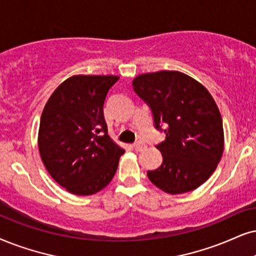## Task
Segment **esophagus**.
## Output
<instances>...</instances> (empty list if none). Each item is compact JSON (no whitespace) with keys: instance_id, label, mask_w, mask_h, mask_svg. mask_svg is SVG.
I'll list each match as a JSON object with an SVG mask.
<instances>
[{"instance_id":"34e87169","label":"esophagus","mask_w":256,"mask_h":256,"mask_svg":"<svg viewBox=\"0 0 256 256\" xmlns=\"http://www.w3.org/2000/svg\"><path fill=\"white\" fill-rule=\"evenodd\" d=\"M144 148H145V145L143 143H140V142H138V143L134 144V148L136 151H142Z\"/></svg>"}]
</instances>
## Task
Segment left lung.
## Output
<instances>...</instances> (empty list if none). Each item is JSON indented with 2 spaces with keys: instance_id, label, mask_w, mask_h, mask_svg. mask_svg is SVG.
<instances>
[{
  "instance_id": "left-lung-1",
  "label": "left lung",
  "mask_w": 256,
  "mask_h": 256,
  "mask_svg": "<svg viewBox=\"0 0 256 256\" xmlns=\"http://www.w3.org/2000/svg\"><path fill=\"white\" fill-rule=\"evenodd\" d=\"M134 92L150 106L154 126H166L157 148L163 163L148 177L164 192H192L214 172L224 148L221 113L202 84L178 70L137 76Z\"/></svg>"
}]
</instances>
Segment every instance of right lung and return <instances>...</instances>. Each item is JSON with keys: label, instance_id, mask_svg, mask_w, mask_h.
I'll list each match as a JSON object with an SVG mask.
<instances>
[{"label": "right lung", "instance_id": "1", "mask_svg": "<svg viewBox=\"0 0 256 256\" xmlns=\"http://www.w3.org/2000/svg\"><path fill=\"white\" fill-rule=\"evenodd\" d=\"M118 76H73L44 105L38 144L52 178L67 192L88 196L111 182L125 150L108 134L104 102Z\"/></svg>", "mask_w": 256, "mask_h": 256}]
</instances>
